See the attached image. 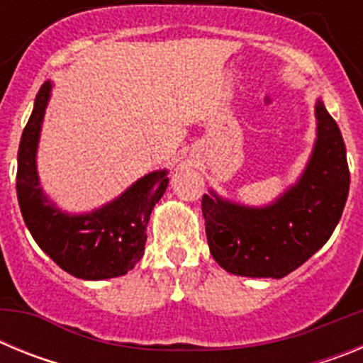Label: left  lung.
Wrapping results in <instances>:
<instances>
[{"label": "left lung", "mask_w": 363, "mask_h": 363, "mask_svg": "<svg viewBox=\"0 0 363 363\" xmlns=\"http://www.w3.org/2000/svg\"><path fill=\"white\" fill-rule=\"evenodd\" d=\"M318 138L296 185L267 207H245L203 194L201 213L213 258L227 272L284 278L331 238L349 194L345 143L318 99Z\"/></svg>", "instance_id": "obj_1"}]
</instances>
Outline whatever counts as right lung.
Masks as SVG:
<instances>
[{"instance_id": "right-lung-1", "label": "right lung", "mask_w": 363, "mask_h": 363, "mask_svg": "<svg viewBox=\"0 0 363 363\" xmlns=\"http://www.w3.org/2000/svg\"><path fill=\"white\" fill-rule=\"evenodd\" d=\"M52 83L45 82L25 125L18 150L19 209L32 238L63 271L82 280L127 274L145 251L147 223L165 192L167 171L138 179L111 203L89 214H67L50 203L40 187L36 150Z\"/></svg>"}]
</instances>
